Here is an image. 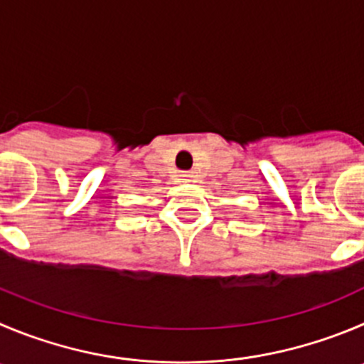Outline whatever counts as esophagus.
<instances>
[{"label":"esophagus","mask_w":364,"mask_h":364,"mask_svg":"<svg viewBox=\"0 0 364 364\" xmlns=\"http://www.w3.org/2000/svg\"><path fill=\"white\" fill-rule=\"evenodd\" d=\"M181 178L185 179V181H190V178H192V172H183Z\"/></svg>","instance_id":"esophagus-1"}]
</instances>
